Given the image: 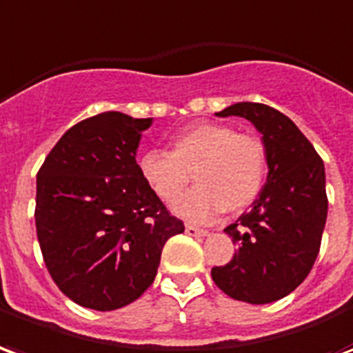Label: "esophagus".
I'll list each match as a JSON object with an SVG mask.
<instances>
[{
	"label": "esophagus",
	"mask_w": 353,
	"mask_h": 353,
	"mask_svg": "<svg viewBox=\"0 0 353 353\" xmlns=\"http://www.w3.org/2000/svg\"><path fill=\"white\" fill-rule=\"evenodd\" d=\"M186 233L192 236H207L208 231L207 230H201V228H195L192 223H186Z\"/></svg>",
	"instance_id": "34e87169"
}]
</instances>
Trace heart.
Returning a JSON list of instances; mask_svg holds the SVG:
<instances>
[{"label":"heart","mask_w":353,"mask_h":353,"mask_svg":"<svg viewBox=\"0 0 353 353\" xmlns=\"http://www.w3.org/2000/svg\"><path fill=\"white\" fill-rule=\"evenodd\" d=\"M139 174L161 201L173 203L192 180L194 190L174 203V212L190 222H212L228 212H243L265 184L267 152L252 133H236L230 123L199 122L171 139V152L146 150Z\"/></svg>","instance_id":"heart-1"}]
</instances>
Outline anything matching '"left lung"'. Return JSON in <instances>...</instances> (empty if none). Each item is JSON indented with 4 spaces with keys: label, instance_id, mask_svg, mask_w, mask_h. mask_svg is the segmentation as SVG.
I'll use <instances>...</instances> for the list:
<instances>
[{
    "label": "left lung",
    "instance_id": "8db88e82",
    "mask_svg": "<svg viewBox=\"0 0 353 353\" xmlns=\"http://www.w3.org/2000/svg\"><path fill=\"white\" fill-rule=\"evenodd\" d=\"M216 114L256 125L269 174L250 210L225 228L239 252L210 274L231 299L272 303L307 279L318 258L327 218L323 161L299 128L269 105L235 103Z\"/></svg>",
    "mask_w": 353,
    "mask_h": 353
}]
</instances>
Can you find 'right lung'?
Instances as JSON below:
<instances>
[{"mask_svg": "<svg viewBox=\"0 0 353 353\" xmlns=\"http://www.w3.org/2000/svg\"><path fill=\"white\" fill-rule=\"evenodd\" d=\"M152 118L109 110L69 128L37 173L35 228L50 276L77 305L117 310L156 279L165 243L184 231L139 174Z\"/></svg>", "mask_w": 353, "mask_h": 353, "instance_id": "obj_1", "label": "right lung"}]
</instances>
